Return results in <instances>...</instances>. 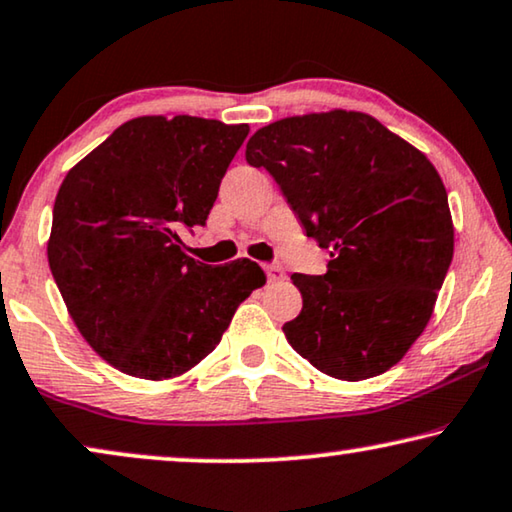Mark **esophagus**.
<instances>
[{
  "mask_svg": "<svg viewBox=\"0 0 512 512\" xmlns=\"http://www.w3.org/2000/svg\"><path fill=\"white\" fill-rule=\"evenodd\" d=\"M266 276H269V280H273V283H280V280H285V271L280 269V266H264Z\"/></svg>",
  "mask_w": 512,
  "mask_h": 512,
  "instance_id": "34e87169",
  "label": "esophagus"
}]
</instances>
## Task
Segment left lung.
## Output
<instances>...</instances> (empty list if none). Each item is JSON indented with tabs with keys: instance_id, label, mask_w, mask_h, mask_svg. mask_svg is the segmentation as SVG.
<instances>
[{
	"instance_id": "left-lung-1",
	"label": "left lung",
	"mask_w": 512,
	"mask_h": 512,
	"mask_svg": "<svg viewBox=\"0 0 512 512\" xmlns=\"http://www.w3.org/2000/svg\"><path fill=\"white\" fill-rule=\"evenodd\" d=\"M246 160L280 185L325 276L294 273L285 336L315 369L366 380L399 364L434 313L455 250L448 192L427 155L362 111L290 115L250 136Z\"/></svg>"
}]
</instances>
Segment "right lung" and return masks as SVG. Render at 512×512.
<instances>
[{"instance_id": "1", "label": "right lung", "mask_w": 512, "mask_h": 512, "mask_svg": "<svg viewBox=\"0 0 512 512\" xmlns=\"http://www.w3.org/2000/svg\"><path fill=\"white\" fill-rule=\"evenodd\" d=\"M248 132L194 115H141L64 176L48 264L74 325L113 369L143 380L192 371L266 283L257 262L201 264L178 239L181 227L206 222Z\"/></svg>"}]
</instances>
